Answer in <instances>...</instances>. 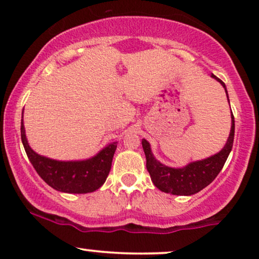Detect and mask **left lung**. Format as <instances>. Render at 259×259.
I'll list each match as a JSON object with an SVG mask.
<instances>
[{"label":"left lung","mask_w":259,"mask_h":259,"mask_svg":"<svg viewBox=\"0 0 259 259\" xmlns=\"http://www.w3.org/2000/svg\"><path fill=\"white\" fill-rule=\"evenodd\" d=\"M213 79L219 81L225 89V94L228 96L227 88L221 79H218L214 74H212ZM229 101V97H228ZM235 135V120L233 112H231V129L225 146L214 156L208 157L206 159L191 162L183 168H171L162 164L159 160L154 158L151 146L147 140L142 139V147H144L145 156H146V168L151 175V180L157 189L160 191L171 195L191 196L197 194L202 189L209 185L215 179L217 175L224 167L229 153L234 144Z\"/></svg>","instance_id":"obj_1"}]
</instances>
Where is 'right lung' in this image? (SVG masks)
Wrapping results in <instances>:
<instances>
[{
	"mask_svg": "<svg viewBox=\"0 0 259 259\" xmlns=\"http://www.w3.org/2000/svg\"><path fill=\"white\" fill-rule=\"evenodd\" d=\"M20 135L26 156L41 179L57 191L67 194H88L100 189L108 177L117 150V142H112L91 158L65 162L40 156L31 150L25 136L23 117Z\"/></svg>",
	"mask_w": 259,
	"mask_h": 259,
	"instance_id": "obj_1",
	"label": "right lung"
}]
</instances>
